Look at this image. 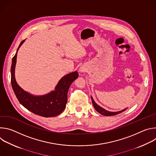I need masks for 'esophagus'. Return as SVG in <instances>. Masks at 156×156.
Returning a JSON list of instances; mask_svg holds the SVG:
<instances>
[{"instance_id":"esophagus-1","label":"esophagus","mask_w":156,"mask_h":156,"mask_svg":"<svg viewBox=\"0 0 156 156\" xmlns=\"http://www.w3.org/2000/svg\"><path fill=\"white\" fill-rule=\"evenodd\" d=\"M80 71H81V72H84V70H83V69H81Z\"/></svg>"}]
</instances>
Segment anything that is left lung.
<instances>
[{
	"instance_id": "left-lung-1",
	"label": "left lung",
	"mask_w": 156,
	"mask_h": 156,
	"mask_svg": "<svg viewBox=\"0 0 156 156\" xmlns=\"http://www.w3.org/2000/svg\"><path fill=\"white\" fill-rule=\"evenodd\" d=\"M91 100H92V103H93V105L95 108V110L97 111V112H98L99 114L103 115H105V116H114V115H116L119 114H120L122 113V112H123V111H125L126 109H127V108H125L122 110H120V111H118V112H110V111H108L105 109H104V108L101 107V106H99L98 104H97L96 103V102L94 101L93 98L92 96H91Z\"/></svg>"
}]
</instances>
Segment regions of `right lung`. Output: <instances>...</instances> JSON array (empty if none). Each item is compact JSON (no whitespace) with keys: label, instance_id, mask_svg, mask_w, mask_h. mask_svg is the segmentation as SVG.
Here are the masks:
<instances>
[{"label":"right lung","instance_id":"1","mask_svg":"<svg viewBox=\"0 0 156 156\" xmlns=\"http://www.w3.org/2000/svg\"><path fill=\"white\" fill-rule=\"evenodd\" d=\"M25 40L21 41L12 58L11 66V83L15 94L20 103L34 114L44 117H55L65 110L67 102V93L72 83L78 77L76 71L63 76L51 92L41 96H35L23 90L16 83L15 70L17 52Z\"/></svg>","mask_w":156,"mask_h":156}]
</instances>
